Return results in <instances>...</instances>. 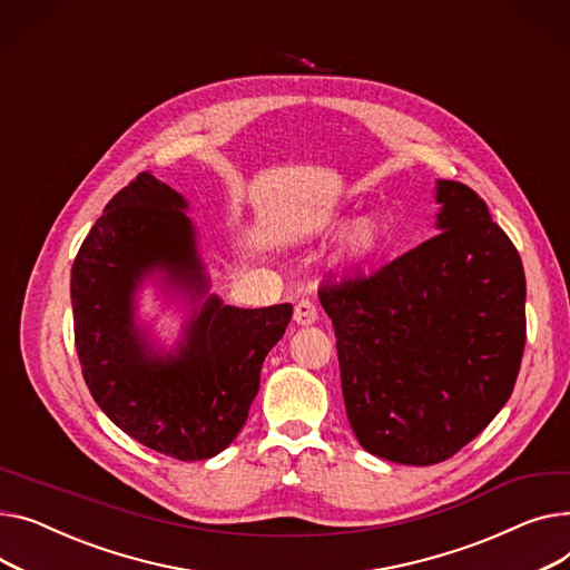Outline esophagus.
I'll list each match as a JSON object with an SVG mask.
<instances>
[{"label": "esophagus", "mask_w": 570, "mask_h": 570, "mask_svg": "<svg viewBox=\"0 0 570 570\" xmlns=\"http://www.w3.org/2000/svg\"><path fill=\"white\" fill-rule=\"evenodd\" d=\"M294 322H296L298 326H311V324L317 322V308L311 304L308 298L298 301V304H296V308H294Z\"/></svg>", "instance_id": "1"}]
</instances>
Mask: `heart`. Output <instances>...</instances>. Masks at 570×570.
I'll use <instances>...</instances> for the list:
<instances>
[{
    "instance_id": "obj_1",
    "label": "heart",
    "mask_w": 570,
    "mask_h": 570,
    "mask_svg": "<svg viewBox=\"0 0 570 570\" xmlns=\"http://www.w3.org/2000/svg\"><path fill=\"white\" fill-rule=\"evenodd\" d=\"M315 232L322 239L343 232L331 255V266L341 274L365 269V266L375 264L386 248L384 223L375 214H363L347 223V216L343 212H333L320 220Z\"/></svg>"
}]
</instances>
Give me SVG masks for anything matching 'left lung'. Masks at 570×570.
<instances>
[{
  "label": "left lung",
  "mask_w": 570,
  "mask_h": 570,
  "mask_svg": "<svg viewBox=\"0 0 570 570\" xmlns=\"http://www.w3.org/2000/svg\"><path fill=\"white\" fill-rule=\"evenodd\" d=\"M434 203L438 237L320 289L358 444L414 466L455 455L499 414L527 338L524 269L504 229L460 181L438 179Z\"/></svg>",
  "instance_id": "left-lung-1"
}]
</instances>
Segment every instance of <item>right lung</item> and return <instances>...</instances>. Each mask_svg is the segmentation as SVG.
Returning <instances> with one entry per match:
<instances>
[{
  "mask_svg": "<svg viewBox=\"0 0 570 570\" xmlns=\"http://www.w3.org/2000/svg\"><path fill=\"white\" fill-rule=\"evenodd\" d=\"M186 197L142 173L82 242L71 272L76 350L96 405L132 440L184 462L225 451L248 419L262 363L292 304L237 308L209 294ZM154 282L189 308L163 351L137 324V292Z\"/></svg>",
  "mask_w": 570,
  "mask_h": 570,
  "instance_id": "1",
  "label": "right lung"
}]
</instances>
